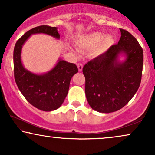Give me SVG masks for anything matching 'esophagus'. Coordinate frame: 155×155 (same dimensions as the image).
Returning <instances> with one entry per match:
<instances>
[{
  "label": "esophagus",
  "instance_id": "obj_1",
  "mask_svg": "<svg viewBox=\"0 0 155 155\" xmlns=\"http://www.w3.org/2000/svg\"><path fill=\"white\" fill-rule=\"evenodd\" d=\"M82 68H83V65L81 63H78V71L80 72H81L82 71Z\"/></svg>",
  "mask_w": 155,
  "mask_h": 155
}]
</instances>
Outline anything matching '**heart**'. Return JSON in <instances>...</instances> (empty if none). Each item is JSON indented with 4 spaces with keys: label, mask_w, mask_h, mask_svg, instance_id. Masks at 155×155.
<instances>
[{
    "label": "heart",
    "mask_w": 155,
    "mask_h": 155,
    "mask_svg": "<svg viewBox=\"0 0 155 155\" xmlns=\"http://www.w3.org/2000/svg\"><path fill=\"white\" fill-rule=\"evenodd\" d=\"M77 45L84 50H92V56L99 57L107 53L114 44V39L111 35H105L99 31H95L82 36L78 39ZM71 51H73V48Z\"/></svg>",
    "instance_id": "obj_1"
}]
</instances>
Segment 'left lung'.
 I'll return each instance as SVG.
<instances>
[{
	"instance_id": "1",
	"label": "left lung",
	"mask_w": 155,
	"mask_h": 155,
	"mask_svg": "<svg viewBox=\"0 0 155 155\" xmlns=\"http://www.w3.org/2000/svg\"><path fill=\"white\" fill-rule=\"evenodd\" d=\"M117 44L83 67L85 94L94 111L111 113L126 106L138 90L143 51L137 39L124 29Z\"/></svg>"
}]
</instances>
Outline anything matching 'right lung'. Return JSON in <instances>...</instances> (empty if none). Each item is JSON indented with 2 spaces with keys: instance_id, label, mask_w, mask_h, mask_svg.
Here are the masks:
<instances>
[{
  "instance_id": "1",
  "label": "right lung",
  "mask_w": 155,
  "mask_h": 155,
  "mask_svg": "<svg viewBox=\"0 0 155 155\" xmlns=\"http://www.w3.org/2000/svg\"><path fill=\"white\" fill-rule=\"evenodd\" d=\"M44 34L60 39L58 27L41 25L27 31L16 42L13 52L14 76L19 90L34 107L44 111H54L62 105L68 92L70 82L78 72L75 64L59 58L50 71L35 73L23 65L21 54L25 42L32 35Z\"/></svg>"
}]
</instances>
